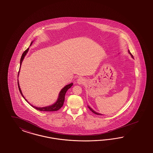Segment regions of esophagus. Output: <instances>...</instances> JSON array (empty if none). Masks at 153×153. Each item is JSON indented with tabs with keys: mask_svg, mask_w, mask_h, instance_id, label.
<instances>
[{
	"mask_svg": "<svg viewBox=\"0 0 153 153\" xmlns=\"http://www.w3.org/2000/svg\"><path fill=\"white\" fill-rule=\"evenodd\" d=\"M85 83V80L83 78H79V79L77 80V83L79 85H83Z\"/></svg>",
	"mask_w": 153,
	"mask_h": 153,
	"instance_id": "1",
	"label": "esophagus"
}]
</instances>
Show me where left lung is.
Masks as SVG:
<instances>
[{
  "instance_id": "obj_1",
  "label": "left lung",
  "mask_w": 153,
  "mask_h": 153,
  "mask_svg": "<svg viewBox=\"0 0 153 153\" xmlns=\"http://www.w3.org/2000/svg\"><path fill=\"white\" fill-rule=\"evenodd\" d=\"M128 53H129V54H130V56H131V57H132V58H133L134 59V57L133 56V55L131 54V53H130V51H128ZM88 108L90 109V110L91 111H92V112L94 113H95V114H97V115H102V114H100V113H97V112H96V111H95L92 108H91L89 106V105H88Z\"/></svg>"
}]
</instances>
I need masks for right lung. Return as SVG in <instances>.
<instances>
[{
  "label": "right lung",
  "instance_id": "obj_1",
  "mask_svg": "<svg viewBox=\"0 0 153 153\" xmlns=\"http://www.w3.org/2000/svg\"><path fill=\"white\" fill-rule=\"evenodd\" d=\"M34 41H32L30 44V46L32 45V44H33V42ZM29 49V48H28L25 51H24L22 56L21 57V59H20V68H19V73H18V77H19V73H20V68H21V66H22V64L23 62V59H24V58L25 57V56L27 55V53L28 52ZM17 85H18V87H19V91L22 95V96H23V98L25 99V100L26 102H28L29 104L32 107L34 108L35 109H36L37 110H39L40 111H47V112H51V111H57L58 110H59L62 107L63 105V102L65 101V94H66V92H67V91L68 90V89L70 88L73 85V83H70L68 85H65L62 89L61 90V91L59 92V95H58V99H57V101L55 102L54 104H51V105H48V106H46V107H35L34 105H32L25 98L24 96L23 95V93H22V91L21 90V88L20 87V85H19V79H17Z\"/></svg>",
  "mask_w": 153,
  "mask_h": 153
}]
</instances>
